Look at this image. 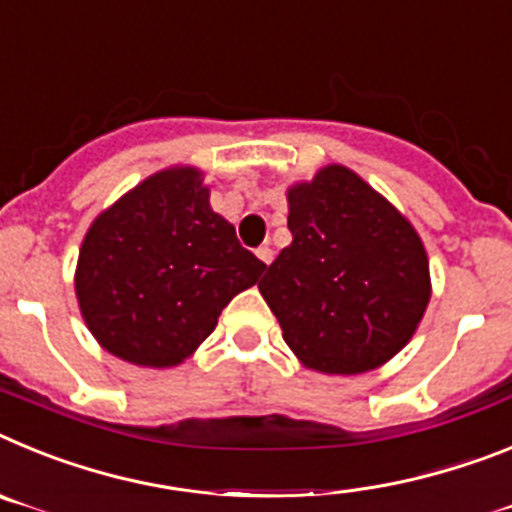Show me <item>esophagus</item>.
Segmentation results:
<instances>
[{"instance_id":"esophagus-1","label":"esophagus","mask_w":512,"mask_h":512,"mask_svg":"<svg viewBox=\"0 0 512 512\" xmlns=\"http://www.w3.org/2000/svg\"><path fill=\"white\" fill-rule=\"evenodd\" d=\"M257 257H260L265 265H270V262H273V250H270L268 244H262V247H257Z\"/></svg>"}]
</instances>
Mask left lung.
I'll use <instances>...</instances> for the list:
<instances>
[{
	"label": "left lung",
	"mask_w": 512,
	"mask_h": 512,
	"mask_svg": "<svg viewBox=\"0 0 512 512\" xmlns=\"http://www.w3.org/2000/svg\"><path fill=\"white\" fill-rule=\"evenodd\" d=\"M293 242L257 283L304 366L366 373L410 342L430 301L428 255L384 195L342 164L288 188Z\"/></svg>",
	"instance_id": "8db88e82"
}]
</instances>
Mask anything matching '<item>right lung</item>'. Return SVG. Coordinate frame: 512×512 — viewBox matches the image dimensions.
<instances>
[{
    "label": "right lung",
    "mask_w": 512,
    "mask_h": 512,
    "mask_svg": "<svg viewBox=\"0 0 512 512\" xmlns=\"http://www.w3.org/2000/svg\"><path fill=\"white\" fill-rule=\"evenodd\" d=\"M265 262L208 203L203 172L146 177L92 221L74 275L82 317L108 353L149 368L182 363Z\"/></svg>",
    "instance_id": "1"
}]
</instances>
